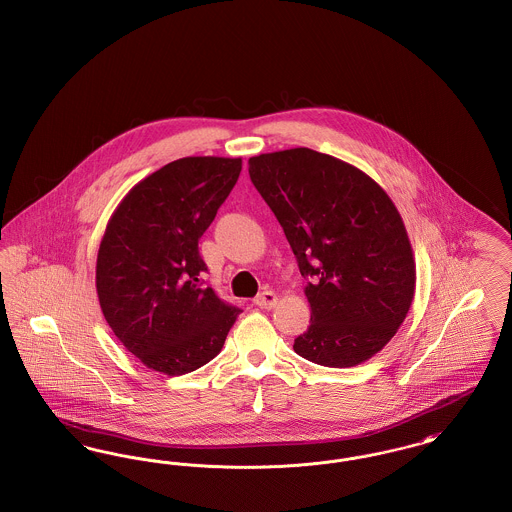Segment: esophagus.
I'll return each mask as SVG.
<instances>
[{"label": "esophagus", "instance_id": "1", "mask_svg": "<svg viewBox=\"0 0 512 512\" xmlns=\"http://www.w3.org/2000/svg\"><path fill=\"white\" fill-rule=\"evenodd\" d=\"M276 303H278V295L274 292L259 293L257 297H255V305L257 307H261V309H272V307H276Z\"/></svg>", "mask_w": 512, "mask_h": 512}]
</instances>
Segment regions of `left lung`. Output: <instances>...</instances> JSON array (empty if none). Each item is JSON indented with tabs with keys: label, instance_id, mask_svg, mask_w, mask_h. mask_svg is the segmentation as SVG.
<instances>
[{
	"label": "left lung",
	"instance_id": "left-lung-1",
	"mask_svg": "<svg viewBox=\"0 0 512 512\" xmlns=\"http://www.w3.org/2000/svg\"><path fill=\"white\" fill-rule=\"evenodd\" d=\"M249 176L292 245L311 326L303 359L361 365L395 336L414 297L416 267L403 219L368 174L309 147L249 159Z\"/></svg>",
	"mask_w": 512,
	"mask_h": 512
}]
</instances>
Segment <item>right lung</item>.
Instances as JSON below:
<instances>
[{
	"instance_id": "1",
	"label": "right lung",
	"mask_w": 512,
	"mask_h": 512,
	"mask_svg": "<svg viewBox=\"0 0 512 512\" xmlns=\"http://www.w3.org/2000/svg\"><path fill=\"white\" fill-rule=\"evenodd\" d=\"M242 159L184 157L146 176L107 222L96 265L103 317L147 368L180 376L215 359L240 315L205 288L197 242Z\"/></svg>"
}]
</instances>
